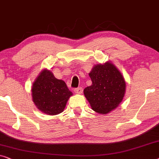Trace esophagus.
<instances>
[{
  "label": "esophagus",
  "instance_id": "34e87169",
  "mask_svg": "<svg viewBox=\"0 0 159 159\" xmlns=\"http://www.w3.org/2000/svg\"><path fill=\"white\" fill-rule=\"evenodd\" d=\"M75 92L79 93V94H80V93H83V88L82 87H79V88L75 89Z\"/></svg>",
  "mask_w": 159,
  "mask_h": 159
}]
</instances>
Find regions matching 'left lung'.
<instances>
[{
    "label": "left lung",
    "mask_w": 159,
    "mask_h": 159,
    "mask_svg": "<svg viewBox=\"0 0 159 159\" xmlns=\"http://www.w3.org/2000/svg\"><path fill=\"white\" fill-rule=\"evenodd\" d=\"M92 84L84 90L91 109L107 115L118 107L125 97L126 83L121 72L111 62L94 65L89 73Z\"/></svg>",
    "instance_id": "left-lung-1"
}]
</instances>
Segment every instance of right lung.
Returning <instances> with one entry per match:
<instances>
[{
	"mask_svg": "<svg viewBox=\"0 0 159 159\" xmlns=\"http://www.w3.org/2000/svg\"><path fill=\"white\" fill-rule=\"evenodd\" d=\"M72 95L65 81L57 79L47 68L39 73L32 86L33 102L40 111L48 115L62 112Z\"/></svg>",
	"mask_w": 159,
	"mask_h": 159,
	"instance_id": "obj_1",
	"label": "right lung"
}]
</instances>
